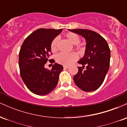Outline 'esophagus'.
<instances>
[{
	"mask_svg": "<svg viewBox=\"0 0 127 127\" xmlns=\"http://www.w3.org/2000/svg\"><path fill=\"white\" fill-rule=\"evenodd\" d=\"M63 67L64 68H68L69 67H68V65H63Z\"/></svg>",
	"mask_w": 127,
	"mask_h": 127,
	"instance_id": "obj_1",
	"label": "esophagus"
}]
</instances>
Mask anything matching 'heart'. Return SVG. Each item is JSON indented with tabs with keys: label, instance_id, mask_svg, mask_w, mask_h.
<instances>
[{
	"label": "heart",
	"instance_id": "b5f03b06",
	"mask_svg": "<svg viewBox=\"0 0 127 127\" xmlns=\"http://www.w3.org/2000/svg\"><path fill=\"white\" fill-rule=\"evenodd\" d=\"M65 37L73 45H76L79 48H80L81 45L79 44L80 37L78 34H76L73 32H68L65 34ZM59 39L57 37H55L52 40L51 43V49L52 52H55L58 49V43H59ZM78 55L75 52H70V53H64V52H60L55 57V60L58 63L63 65H70L73 62H75L78 59Z\"/></svg>",
	"mask_w": 127,
	"mask_h": 127
}]
</instances>
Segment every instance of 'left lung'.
I'll use <instances>...</instances> for the list:
<instances>
[{
    "label": "left lung",
    "mask_w": 127,
    "mask_h": 127,
    "mask_svg": "<svg viewBox=\"0 0 127 127\" xmlns=\"http://www.w3.org/2000/svg\"><path fill=\"white\" fill-rule=\"evenodd\" d=\"M87 41L85 55L78 62V72L73 77L77 87L85 92L97 90L103 84L110 65V50L106 40L98 33L87 29H68ZM86 66L85 70H83Z\"/></svg>",
    "instance_id": "obj_1"
}]
</instances>
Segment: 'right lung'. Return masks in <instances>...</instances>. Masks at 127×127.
Returning <instances> with one entry per match:
<instances>
[{
  "label": "right lung",
  "instance_id": "add662e5",
  "mask_svg": "<svg viewBox=\"0 0 127 127\" xmlns=\"http://www.w3.org/2000/svg\"><path fill=\"white\" fill-rule=\"evenodd\" d=\"M62 30L37 29L21 45L18 62L20 75L27 88L37 95H46L54 90L59 82L60 73L63 70L62 65L57 63L53 64L51 70L44 67L50 56L51 43ZM54 62V60L51 62Z\"/></svg>",
  "mask_w": 127,
  "mask_h": 127
}]
</instances>
